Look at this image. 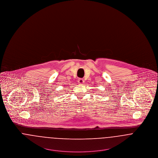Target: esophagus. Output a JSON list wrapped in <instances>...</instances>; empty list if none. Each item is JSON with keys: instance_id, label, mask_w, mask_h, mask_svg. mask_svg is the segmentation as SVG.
<instances>
[{"instance_id": "34e87169", "label": "esophagus", "mask_w": 158, "mask_h": 158, "mask_svg": "<svg viewBox=\"0 0 158 158\" xmlns=\"http://www.w3.org/2000/svg\"><path fill=\"white\" fill-rule=\"evenodd\" d=\"M78 82L79 84L81 85V84H83V83H84L85 80H84L83 78H79V79L78 80Z\"/></svg>"}]
</instances>
